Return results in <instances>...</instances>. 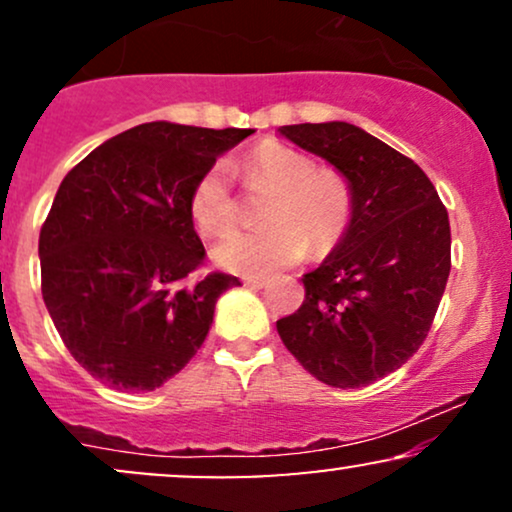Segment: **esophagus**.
Instances as JSON below:
<instances>
[{"label": "esophagus", "mask_w": 512, "mask_h": 512, "mask_svg": "<svg viewBox=\"0 0 512 512\" xmlns=\"http://www.w3.org/2000/svg\"><path fill=\"white\" fill-rule=\"evenodd\" d=\"M245 284L252 286V289H264V286H267L269 281L267 279H260V276H248V279H245Z\"/></svg>", "instance_id": "esophagus-1"}]
</instances>
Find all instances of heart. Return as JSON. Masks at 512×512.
Segmentation results:
<instances>
[{"instance_id": "b5f03b06", "label": "heart", "mask_w": 512, "mask_h": 512, "mask_svg": "<svg viewBox=\"0 0 512 512\" xmlns=\"http://www.w3.org/2000/svg\"><path fill=\"white\" fill-rule=\"evenodd\" d=\"M226 168L252 195L267 192L257 219L262 228L231 233L211 250L228 272L262 276L301 262L305 252L320 257L337 248L356 211L351 180L339 168L315 166L313 156L284 142H262ZM202 236H221L236 223V202L223 166H211L195 180L187 199Z\"/></svg>"}]
</instances>
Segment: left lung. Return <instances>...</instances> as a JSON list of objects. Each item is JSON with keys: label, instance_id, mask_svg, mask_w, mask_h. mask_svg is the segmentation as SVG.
Masks as SVG:
<instances>
[{"label": "left lung", "instance_id": "1", "mask_svg": "<svg viewBox=\"0 0 512 512\" xmlns=\"http://www.w3.org/2000/svg\"><path fill=\"white\" fill-rule=\"evenodd\" d=\"M279 132L342 170L356 211L337 250L303 276L305 301L276 332L325 385H370L428 337L450 274L448 211L424 170L361 127L305 122Z\"/></svg>", "mask_w": 512, "mask_h": 512}]
</instances>
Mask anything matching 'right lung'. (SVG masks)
<instances>
[{"label":"right lung","instance_id":"add662e5","mask_svg":"<svg viewBox=\"0 0 512 512\" xmlns=\"http://www.w3.org/2000/svg\"><path fill=\"white\" fill-rule=\"evenodd\" d=\"M252 129L149 122L69 170L40 228V289L74 361L127 392L161 387L207 339L219 296L187 199Z\"/></svg>","mask_w":512,"mask_h":512}]
</instances>
